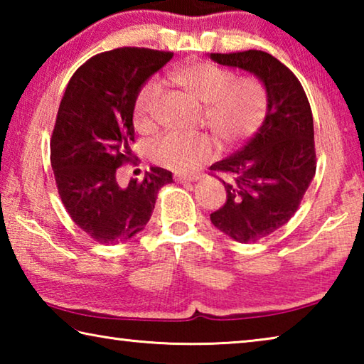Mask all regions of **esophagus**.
Listing matches in <instances>:
<instances>
[{
	"label": "esophagus",
	"instance_id": "1",
	"mask_svg": "<svg viewBox=\"0 0 364 364\" xmlns=\"http://www.w3.org/2000/svg\"><path fill=\"white\" fill-rule=\"evenodd\" d=\"M197 173H191V175H175V180L178 183H189V181H196L197 180Z\"/></svg>",
	"mask_w": 364,
	"mask_h": 364
}]
</instances>
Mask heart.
Masks as SVG:
<instances>
[{"label":"heart","mask_w":364,"mask_h":364,"mask_svg":"<svg viewBox=\"0 0 364 364\" xmlns=\"http://www.w3.org/2000/svg\"><path fill=\"white\" fill-rule=\"evenodd\" d=\"M168 80L199 102H204V119L221 143L236 144L260 130L267 120L269 96L258 77L242 75L226 67L193 63L168 72ZM162 90L149 80L138 90L133 119L138 130H151L160 106ZM208 134L168 133L151 146L154 162L175 171H189L212 156Z\"/></svg>","instance_id":"heart-1"}]
</instances>
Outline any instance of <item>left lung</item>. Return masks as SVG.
I'll list each match as a JSON object with an SVG mask.
<instances>
[{"label":"left lung","instance_id":"obj_1","mask_svg":"<svg viewBox=\"0 0 364 364\" xmlns=\"http://www.w3.org/2000/svg\"><path fill=\"white\" fill-rule=\"evenodd\" d=\"M210 58L252 72L268 90L263 127L242 149L210 167L213 175L228 176L220 178L226 200L210 213L213 226L234 241L257 242L292 218L315 176L311 107L299 78L268 53L249 49Z\"/></svg>","mask_w":364,"mask_h":364}]
</instances>
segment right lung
<instances>
[{
    "mask_svg": "<svg viewBox=\"0 0 364 364\" xmlns=\"http://www.w3.org/2000/svg\"><path fill=\"white\" fill-rule=\"evenodd\" d=\"M173 58L171 51L125 46L80 65L67 85L51 134V167L67 213L93 241L119 244L144 230L157 191L171 171L152 167L141 181L117 183V171L139 160L133 104L138 90Z\"/></svg>",
    "mask_w": 364,
    "mask_h": 364,
    "instance_id": "add662e5",
    "label": "right lung"
}]
</instances>
